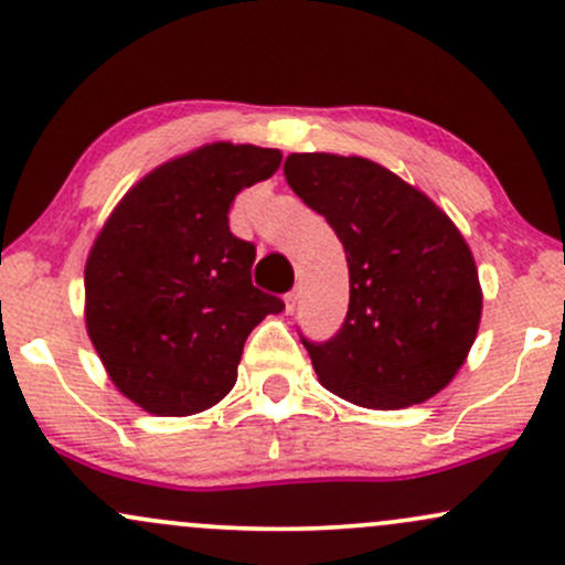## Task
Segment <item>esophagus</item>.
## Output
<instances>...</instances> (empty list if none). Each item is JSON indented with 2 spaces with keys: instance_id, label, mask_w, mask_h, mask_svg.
Instances as JSON below:
<instances>
[{
  "instance_id": "1",
  "label": "esophagus",
  "mask_w": 565,
  "mask_h": 565,
  "mask_svg": "<svg viewBox=\"0 0 565 565\" xmlns=\"http://www.w3.org/2000/svg\"><path fill=\"white\" fill-rule=\"evenodd\" d=\"M297 300H300V289H291L287 297H284V305H287V313H295V308H297Z\"/></svg>"
}]
</instances>
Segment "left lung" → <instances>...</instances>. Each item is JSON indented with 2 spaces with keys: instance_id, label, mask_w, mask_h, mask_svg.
Masks as SVG:
<instances>
[{
  "instance_id": "1",
  "label": "left lung",
  "mask_w": 565,
  "mask_h": 565,
  "mask_svg": "<svg viewBox=\"0 0 565 565\" xmlns=\"http://www.w3.org/2000/svg\"><path fill=\"white\" fill-rule=\"evenodd\" d=\"M284 174L345 246L348 319L305 342L319 382L355 406L395 412L444 391L483 313L476 257L454 220L377 161L289 153Z\"/></svg>"
}]
</instances>
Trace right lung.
Returning <instances> with one entry per match:
<instances>
[{
  "label": "right lung",
  "instance_id": "add662e5",
  "mask_svg": "<svg viewBox=\"0 0 565 565\" xmlns=\"http://www.w3.org/2000/svg\"><path fill=\"white\" fill-rule=\"evenodd\" d=\"M278 148L206 142L153 167L103 223L84 265V323L116 391L157 417H191L233 391L244 342L278 297L252 287L255 246L228 228L238 191Z\"/></svg>",
  "mask_w": 565,
  "mask_h": 565
}]
</instances>
